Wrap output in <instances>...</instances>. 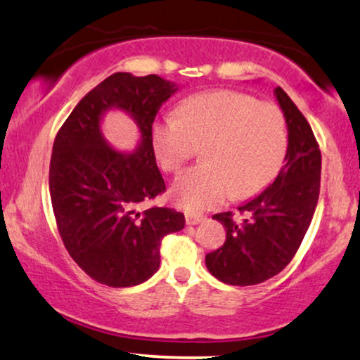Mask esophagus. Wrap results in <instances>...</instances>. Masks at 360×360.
Returning <instances> with one entry per match:
<instances>
[{
    "label": "esophagus",
    "instance_id": "34e87169",
    "mask_svg": "<svg viewBox=\"0 0 360 360\" xmlns=\"http://www.w3.org/2000/svg\"><path fill=\"white\" fill-rule=\"evenodd\" d=\"M202 216H198V214H186V224H189V226H196L202 221Z\"/></svg>",
    "mask_w": 360,
    "mask_h": 360
}]
</instances>
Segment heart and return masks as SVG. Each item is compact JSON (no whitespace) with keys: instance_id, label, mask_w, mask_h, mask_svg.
<instances>
[{"instance_id":"1","label":"heart","mask_w":360,"mask_h":360,"mask_svg":"<svg viewBox=\"0 0 360 360\" xmlns=\"http://www.w3.org/2000/svg\"><path fill=\"white\" fill-rule=\"evenodd\" d=\"M153 149L164 171H176L202 147L205 166L181 172L169 189L172 202L189 213L246 199L278 174L288 146L285 117L270 102L248 94L214 90L189 97L177 117L153 125Z\"/></svg>"}]
</instances>
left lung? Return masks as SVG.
I'll list each match as a JSON object with an SVG mask.
<instances>
[{
  "instance_id": "left-lung-1",
  "label": "left lung",
  "mask_w": 360,
  "mask_h": 360,
  "mask_svg": "<svg viewBox=\"0 0 360 360\" xmlns=\"http://www.w3.org/2000/svg\"><path fill=\"white\" fill-rule=\"evenodd\" d=\"M275 98L288 131L285 166L263 193L238 210L248 214L241 223L231 213L214 214L226 228V241L206 255L210 274L228 285H257L278 275L295 257L314 218L320 191L322 155L310 124L281 86Z\"/></svg>"
}]
</instances>
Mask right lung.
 Instances as JSON below:
<instances>
[{
	"label": "right lung",
	"mask_w": 360,
	"mask_h": 360,
	"mask_svg": "<svg viewBox=\"0 0 360 360\" xmlns=\"http://www.w3.org/2000/svg\"><path fill=\"white\" fill-rule=\"evenodd\" d=\"M176 92L174 82L158 75L117 72L77 103L56 134L50 161L56 226L73 262L98 283H144L159 270L162 238L184 228V214L169 207L139 211L166 191L150 132ZM110 110L136 122L141 137L132 153L115 151L103 137L101 120Z\"/></svg>",
	"instance_id": "right-lung-1"
}]
</instances>
